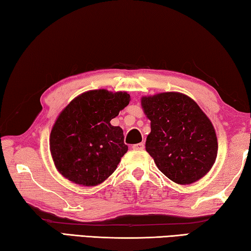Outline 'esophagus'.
<instances>
[{
	"instance_id": "esophagus-1",
	"label": "esophagus",
	"mask_w": 251,
	"mask_h": 251,
	"mask_svg": "<svg viewBox=\"0 0 251 251\" xmlns=\"http://www.w3.org/2000/svg\"><path fill=\"white\" fill-rule=\"evenodd\" d=\"M133 150H144L145 148V144L144 143H139V144H135V145L131 146Z\"/></svg>"
}]
</instances>
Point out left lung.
Returning <instances> with one entry per match:
<instances>
[{
	"mask_svg": "<svg viewBox=\"0 0 251 251\" xmlns=\"http://www.w3.org/2000/svg\"><path fill=\"white\" fill-rule=\"evenodd\" d=\"M151 121L146 151L169 179L179 185L197 181L210 171L217 157L214 126L196 101L177 92L142 97Z\"/></svg>",
	"mask_w": 251,
	"mask_h": 251,
	"instance_id": "obj_1",
	"label": "left lung"
}]
</instances>
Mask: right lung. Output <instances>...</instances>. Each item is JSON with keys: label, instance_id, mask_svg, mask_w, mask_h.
<instances>
[{"label": "right lung", "instance_id": "right-lung-1", "mask_svg": "<svg viewBox=\"0 0 251 251\" xmlns=\"http://www.w3.org/2000/svg\"><path fill=\"white\" fill-rule=\"evenodd\" d=\"M126 92H85L59 114L50 151L59 174L80 186H96L112 175L128 150L120 126L110 121L129 104Z\"/></svg>", "mask_w": 251, "mask_h": 251}]
</instances>
